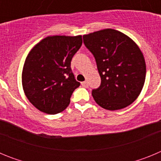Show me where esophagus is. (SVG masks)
<instances>
[{
	"label": "esophagus",
	"mask_w": 161,
	"mask_h": 161,
	"mask_svg": "<svg viewBox=\"0 0 161 161\" xmlns=\"http://www.w3.org/2000/svg\"><path fill=\"white\" fill-rule=\"evenodd\" d=\"M81 85H82V86H83V87H85V88H88V86H89V85H88V82L87 81L81 82Z\"/></svg>",
	"instance_id": "34e87169"
}]
</instances>
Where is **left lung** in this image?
<instances>
[{
    "label": "left lung",
    "instance_id": "left-lung-1",
    "mask_svg": "<svg viewBox=\"0 0 161 161\" xmlns=\"http://www.w3.org/2000/svg\"><path fill=\"white\" fill-rule=\"evenodd\" d=\"M84 43L96 59L101 85L93 89L95 102L104 109H123L136 100L146 77V64L137 44L114 29L83 35Z\"/></svg>",
    "mask_w": 161,
    "mask_h": 161
}]
</instances>
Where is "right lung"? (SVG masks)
Wrapping results in <instances>:
<instances>
[{"mask_svg":"<svg viewBox=\"0 0 161 161\" xmlns=\"http://www.w3.org/2000/svg\"><path fill=\"white\" fill-rule=\"evenodd\" d=\"M82 45V36H47L25 58L22 74L24 93L35 108L49 114L64 110L80 86L71 61Z\"/></svg>","mask_w":161,"mask_h":161,"instance_id":"add662e5","label":"right lung"}]
</instances>
